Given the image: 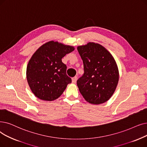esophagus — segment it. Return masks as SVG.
Wrapping results in <instances>:
<instances>
[{
	"label": "esophagus",
	"instance_id": "obj_1",
	"mask_svg": "<svg viewBox=\"0 0 147 147\" xmlns=\"http://www.w3.org/2000/svg\"><path fill=\"white\" fill-rule=\"evenodd\" d=\"M78 80V78L77 77H74L72 78V82L73 83V84H75V83L76 82V81H77Z\"/></svg>",
	"mask_w": 147,
	"mask_h": 147
}]
</instances>
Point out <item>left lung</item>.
Wrapping results in <instances>:
<instances>
[{"mask_svg":"<svg viewBox=\"0 0 147 147\" xmlns=\"http://www.w3.org/2000/svg\"><path fill=\"white\" fill-rule=\"evenodd\" d=\"M84 73L77 81L79 91L88 103L100 105L109 100L115 91L119 71L113 57L103 46L88 42L78 47Z\"/></svg>","mask_w":147,"mask_h":147,"instance_id":"8db88e82","label":"left lung"}]
</instances>
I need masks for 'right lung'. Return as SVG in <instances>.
I'll use <instances>...</instances> for the list:
<instances>
[{
    "label": "right lung",
    "mask_w": 147,
    "mask_h": 147,
    "mask_svg": "<svg viewBox=\"0 0 147 147\" xmlns=\"http://www.w3.org/2000/svg\"><path fill=\"white\" fill-rule=\"evenodd\" d=\"M74 50L73 46L50 41L34 53L27 66L26 78L32 92L36 97L45 101L55 100L71 83L62 58Z\"/></svg>",
    "instance_id": "add662e5"
}]
</instances>
